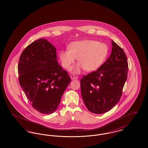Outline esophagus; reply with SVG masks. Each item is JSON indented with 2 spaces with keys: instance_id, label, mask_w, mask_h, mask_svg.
<instances>
[{
  "instance_id": "obj_1",
  "label": "esophagus",
  "mask_w": 148,
  "mask_h": 148,
  "mask_svg": "<svg viewBox=\"0 0 148 148\" xmlns=\"http://www.w3.org/2000/svg\"><path fill=\"white\" fill-rule=\"evenodd\" d=\"M71 80H75L78 78V77H77L76 75H70Z\"/></svg>"
}]
</instances>
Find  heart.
I'll return each mask as SVG.
<instances>
[{"mask_svg":"<svg viewBox=\"0 0 148 148\" xmlns=\"http://www.w3.org/2000/svg\"><path fill=\"white\" fill-rule=\"evenodd\" d=\"M108 53L106 44L94 40L74 42L69 46V50H62L59 56L63 66L70 70L77 59V65L74 68L75 73L84 68L86 71L97 70L103 64Z\"/></svg>","mask_w":148,"mask_h":148,"instance_id":"1","label":"heart"}]
</instances>
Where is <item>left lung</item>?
I'll use <instances>...</instances> for the list:
<instances>
[{"label":"left lung","mask_w":148,"mask_h":148,"mask_svg":"<svg viewBox=\"0 0 148 148\" xmlns=\"http://www.w3.org/2000/svg\"><path fill=\"white\" fill-rule=\"evenodd\" d=\"M112 52L97 71L80 80L85 106L91 112L102 114L111 110L120 100L127 79L128 64L122 48L112 40Z\"/></svg>","instance_id":"8db88e82"}]
</instances>
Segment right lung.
Returning a JSON list of instances; mask_svg holds the SVG:
<instances>
[{"instance_id": "right-lung-1", "label": "right lung", "mask_w": 148, "mask_h": 148, "mask_svg": "<svg viewBox=\"0 0 148 148\" xmlns=\"http://www.w3.org/2000/svg\"><path fill=\"white\" fill-rule=\"evenodd\" d=\"M20 86L39 112H55L71 82L57 62L56 49L46 39L32 42L21 53L18 64Z\"/></svg>"}]
</instances>
